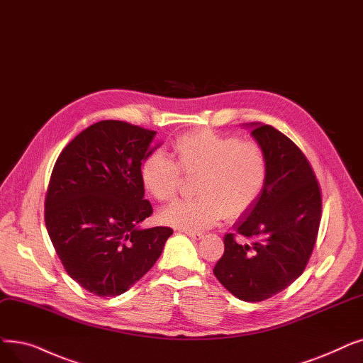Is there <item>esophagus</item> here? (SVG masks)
<instances>
[{"label": "esophagus", "mask_w": 363, "mask_h": 363, "mask_svg": "<svg viewBox=\"0 0 363 363\" xmlns=\"http://www.w3.org/2000/svg\"><path fill=\"white\" fill-rule=\"evenodd\" d=\"M185 234L188 235V238H191L194 240H200V239L204 238L203 233H196V231H185Z\"/></svg>", "instance_id": "1"}]
</instances>
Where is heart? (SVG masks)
Wrapping results in <instances>:
<instances>
[{
	"label": "heart",
	"instance_id": "1",
	"mask_svg": "<svg viewBox=\"0 0 363 363\" xmlns=\"http://www.w3.org/2000/svg\"><path fill=\"white\" fill-rule=\"evenodd\" d=\"M175 162L163 152L150 154L140 167L145 190L159 201L177 197L182 177H197L193 200L178 201L160 213L166 225L200 231L225 216L239 218L259 197L269 175L265 151L255 143L200 129L181 135L172 145Z\"/></svg>",
	"mask_w": 363,
	"mask_h": 363
}]
</instances>
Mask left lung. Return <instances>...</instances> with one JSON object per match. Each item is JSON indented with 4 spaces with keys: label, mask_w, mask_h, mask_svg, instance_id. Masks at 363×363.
<instances>
[{
    "label": "left lung",
    "mask_w": 363,
    "mask_h": 363,
    "mask_svg": "<svg viewBox=\"0 0 363 363\" xmlns=\"http://www.w3.org/2000/svg\"><path fill=\"white\" fill-rule=\"evenodd\" d=\"M246 128L267 154L269 175L257 201L233 225L252 243L225 234L213 274L235 298L258 303L303 274L318 238L322 196L308 160L288 136L269 124Z\"/></svg>",
    "instance_id": "left-lung-1"
}]
</instances>
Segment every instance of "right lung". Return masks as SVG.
<instances>
[{
  "instance_id": "add662e5",
  "label": "right lung",
  "mask_w": 363,
  "mask_h": 363,
  "mask_svg": "<svg viewBox=\"0 0 363 363\" xmlns=\"http://www.w3.org/2000/svg\"><path fill=\"white\" fill-rule=\"evenodd\" d=\"M154 130L105 120L77 135L55 163L45 227L78 285L98 296L124 294L148 273L173 230L140 228L152 208L140 167L162 143Z\"/></svg>"
}]
</instances>
